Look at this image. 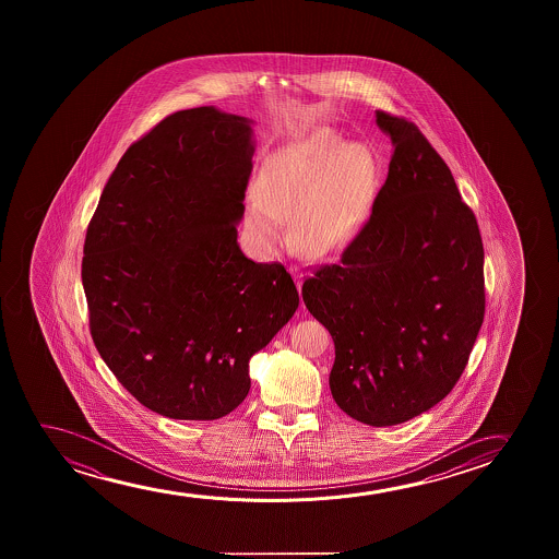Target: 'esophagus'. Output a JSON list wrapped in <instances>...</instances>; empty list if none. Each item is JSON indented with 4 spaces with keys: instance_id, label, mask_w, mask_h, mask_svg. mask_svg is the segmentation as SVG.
<instances>
[{
    "instance_id": "1",
    "label": "esophagus",
    "mask_w": 559,
    "mask_h": 559,
    "mask_svg": "<svg viewBox=\"0 0 559 559\" xmlns=\"http://www.w3.org/2000/svg\"><path fill=\"white\" fill-rule=\"evenodd\" d=\"M292 275L296 278V284H298V288H301V283H304V275L299 273L298 269H290Z\"/></svg>"
}]
</instances>
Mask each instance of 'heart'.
Masks as SVG:
<instances>
[{
    "label": "heart",
    "instance_id": "obj_1",
    "mask_svg": "<svg viewBox=\"0 0 559 559\" xmlns=\"http://www.w3.org/2000/svg\"><path fill=\"white\" fill-rule=\"evenodd\" d=\"M376 177L378 164L367 145L317 131L263 162L246 225L253 240L271 250L283 242L284 219H290L294 250L306 260H324L362 229Z\"/></svg>",
    "mask_w": 559,
    "mask_h": 559
}]
</instances>
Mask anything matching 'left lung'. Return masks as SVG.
Masks as SVG:
<instances>
[{
    "label": "left lung",
    "mask_w": 559,
    "mask_h": 559,
    "mask_svg": "<svg viewBox=\"0 0 559 559\" xmlns=\"http://www.w3.org/2000/svg\"><path fill=\"white\" fill-rule=\"evenodd\" d=\"M390 171L342 260L301 288L336 347L330 391L355 420L385 428L451 393L485 314L483 242L443 158L405 118L378 112Z\"/></svg>",
    "instance_id": "obj_1"
}]
</instances>
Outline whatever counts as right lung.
I'll return each instance as SVG.
<instances>
[{
  "mask_svg": "<svg viewBox=\"0 0 559 559\" xmlns=\"http://www.w3.org/2000/svg\"><path fill=\"white\" fill-rule=\"evenodd\" d=\"M252 123L215 107L164 118L118 162L85 235L95 347L141 405L174 420L235 411L253 353L299 306L284 265L237 242Z\"/></svg>",
  "mask_w": 559,
  "mask_h": 559,
  "instance_id": "obj_1",
  "label": "right lung"
}]
</instances>
